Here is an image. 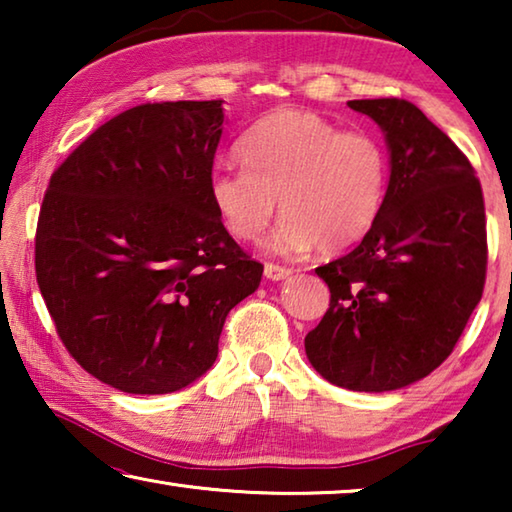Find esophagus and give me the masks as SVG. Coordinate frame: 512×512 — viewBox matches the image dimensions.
<instances>
[{
  "label": "esophagus",
  "mask_w": 512,
  "mask_h": 512,
  "mask_svg": "<svg viewBox=\"0 0 512 512\" xmlns=\"http://www.w3.org/2000/svg\"><path fill=\"white\" fill-rule=\"evenodd\" d=\"M264 275L268 277V280L280 282V280H287V277L291 275V268L280 266V264H266L264 266Z\"/></svg>",
  "instance_id": "obj_1"
}]
</instances>
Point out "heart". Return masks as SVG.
I'll use <instances>...</instances> for the list:
<instances>
[{"mask_svg":"<svg viewBox=\"0 0 512 512\" xmlns=\"http://www.w3.org/2000/svg\"><path fill=\"white\" fill-rule=\"evenodd\" d=\"M239 160L244 169L212 173L214 212L230 237L257 241L280 201L284 219L273 248L284 255L357 244L386 201L391 167L384 144L309 110L266 112L241 137Z\"/></svg>","mask_w":512,"mask_h":512,"instance_id":"obj_1","label":"heart"}]
</instances>
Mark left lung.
I'll return each mask as SVG.
<instances>
[{"mask_svg": "<svg viewBox=\"0 0 512 512\" xmlns=\"http://www.w3.org/2000/svg\"><path fill=\"white\" fill-rule=\"evenodd\" d=\"M348 106L386 133L391 180L368 235L316 268L329 307L305 350L332 384L381 393L454 352L485 287V205L470 160L418 106L395 97Z\"/></svg>", "mask_w": 512, "mask_h": 512, "instance_id": "obj_1", "label": "left lung"}]
</instances>
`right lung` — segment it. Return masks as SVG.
<instances>
[{"label":"right lung","mask_w":512,"mask_h":512,"mask_svg":"<svg viewBox=\"0 0 512 512\" xmlns=\"http://www.w3.org/2000/svg\"><path fill=\"white\" fill-rule=\"evenodd\" d=\"M221 103L119 112L42 198L36 277L58 339L124 393H173L210 370L230 309L262 280L210 201Z\"/></svg>","instance_id":"add662e5"}]
</instances>
